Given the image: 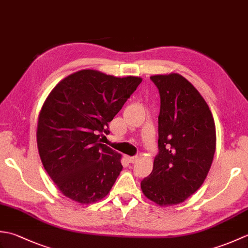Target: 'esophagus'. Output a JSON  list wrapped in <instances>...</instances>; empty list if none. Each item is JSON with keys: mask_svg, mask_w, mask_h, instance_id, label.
Here are the masks:
<instances>
[{"mask_svg": "<svg viewBox=\"0 0 248 248\" xmlns=\"http://www.w3.org/2000/svg\"><path fill=\"white\" fill-rule=\"evenodd\" d=\"M127 160L129 163H135L139 160V157L138 156H127Z\"/></svg>", "mask_w": 248, "mask_h": 248, "instance_id": "obj_1", "label": "esophagus"}]
</instances>
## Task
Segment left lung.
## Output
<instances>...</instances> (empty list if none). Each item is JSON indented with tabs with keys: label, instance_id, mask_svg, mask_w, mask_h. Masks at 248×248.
Returning <instances> with one entry per match:
<instances>
[{
	"label": "left lung",
	"instance_id": "8db88e82",
	"mask_svg": "<svg viewBox=\"0 0 248 248\" xmlns=\"http://www.w3.org/2000/svg\"><path fill=\"white\" fill-rule=\"evenodd\" d=\"M159 89V154L140 182L145 196L161 205L183 202L202 186L211 167L217 132L202 94L178 73L150 77Z\"/></svg>",
	"mask_w": 248,
	"mask_h": 248
}]
</instances>
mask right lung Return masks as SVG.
Listing matches in <instances>:
<instances>
[{
	"mask_svg": "<svg viewBox=\"0 0 248 248\" xmlns=\"http://www.w3.org/2000/svg\"><path fill=\"white\" fill-rule=\"evenodd\" d=\"M141 82L97 70L72 73L41 108L37 146L46 171L66 197L88 204L104 198L123 170L121 155L101 144L108 123Z\"/></svg>",
	"mask_w": 248,
	"mask_h": 248,
	"instance_id": "right-lung-1",
	"label": "right lung"
}]
</instances>
